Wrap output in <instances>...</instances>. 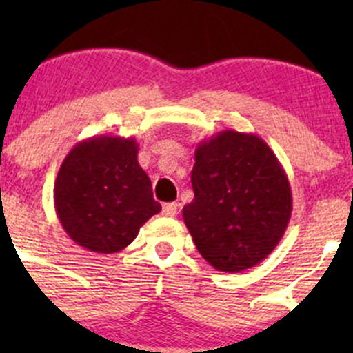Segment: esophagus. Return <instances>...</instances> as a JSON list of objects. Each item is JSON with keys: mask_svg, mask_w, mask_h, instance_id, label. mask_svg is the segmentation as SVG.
<instances>
[{"mask_svg": "<svg viewBox=\"0 0 353 353\" xmlns=\"http://www.w3.org/2000/svg\"><path fill=\"white\" fill-rule=\"evenodd\" d=\"M177 213V203H165L162 206V215L163 216H174Z\"/></svg>", "mask_w": 353, "mask_h": 353, "instance_id": "1", "label": "esophagus"}]
</instances>
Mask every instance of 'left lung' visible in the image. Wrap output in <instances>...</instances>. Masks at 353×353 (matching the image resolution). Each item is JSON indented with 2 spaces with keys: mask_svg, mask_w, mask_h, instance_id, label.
<instances>
[{
  "mask_svg": "<svg viewBox=\"0 0 353 353\" xmlns=\"http://www.w3.org/2000/svg\"><path fill=\"white\" fill-rule=\"evenodd\" d=\"M191 184L194 199L183 208V219L213 268L244 272L279 245L290 222L292 191L265 140L223 130L199 141Z\"/></svg>",
  "mask_w": 353,
  "mask_h": 353,
  "instance_id": "8db88e82",
  "label": "left lung"
}]
</instances>
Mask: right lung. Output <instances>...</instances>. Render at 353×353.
<instances>
[{"instance_id":"1","label":"right lung","mask_w":353,"mask_h":353,"mask_svg":"<svg viewBox=\"0 0 353 353\" xmlns=\"http://www.w3.org/2000/svg\"><path fill=\"white\" fill-rule=\"evenodd\" d=\"M54 208L74 244L99 254L123 251L162 210L138 163L134 138L99 137L74 145L59 167Z\"/></svg>"}]
</instances>
